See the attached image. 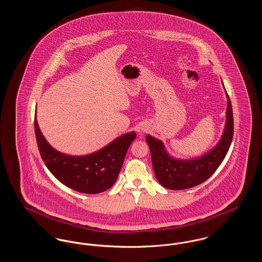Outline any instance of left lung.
<instances>
[{
    "label": "left lung",
    "mask_w": 262,
    "mask_h": 262,
    "mask_svg": "<svg viewBox=\"0 0 262 262\" xmlns=\"http://www.w3.org/2000/svg\"><path fill=\"white\" fill-rule=\"evenodd\" d=\"M227 99V119L222 138L213 149L201 157L188 160L172 158L160 140L150 135L146 136L153 170L162 187L174 190L195 187L207 181L220 166L230 148L234 132L232 105L228 95Z\"/></svg>",
    "instance_id": "obj_1"
}]
</instances>
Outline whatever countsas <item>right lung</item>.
Returning a JSON list of instances; mask_svg holds the SVG:
<instances>
[{
	"label": "right lung",
	"instance_id": "1",
	"mask_svg": "<svg viewBox=\"0 0 262 262\" xmlns=\"http://www.w3.org/2000/svg\"><path fill=\"white\" fill-rule=\"evenodd\" d=\"M35 136L42 160L50 172L64 186L83 193H99L117 181L125 155L135 132L124 134L102 149L83 156H71L52 148L43 137L36 118Z\"/></svg>",
	"mask_w": 262,
	"mask_h": 262
}]
</instances>
